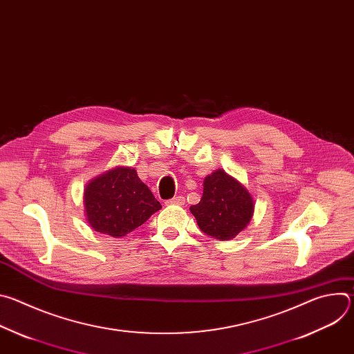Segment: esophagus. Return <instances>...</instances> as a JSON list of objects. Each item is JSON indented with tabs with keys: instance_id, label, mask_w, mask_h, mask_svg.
<instances>
[{
	"instance_id": "1",
	"label": "esophagus",
	"mask_w": 354,
	"mask_h": 354,
	"mask_svg": "<svg viewBox=\"0 0 354 354\" xmlns=\"http://www.w3.org/2000/svg\"><path fill=\"white\" fill-rule=\"evenodd\" d=\"M165 203L168 206H182V205H185V197L183 196H175V197L167 200Z\"/></svg>"
}]
</instances>
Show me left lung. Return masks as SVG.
I'll list each match as a JSON object with an SVG mask.
<instances>
[{
  "label": "left lung",
  "instance_id": "left-lung-1",
  "mask_svg": "<svg viewBox=\"0 0 354 354\" xmlns=\"http://www.w3.org/2000/svg\"><path fill=\"white\" fill-rule=\"evenodd\" d=\"M190 212L205 234L228 241L249 224L254 200L236 179L217 169L205 179L203 196Z\"/></svg>",
  "mask_w": 354,
  "mask_h": 354
}]
</instances>
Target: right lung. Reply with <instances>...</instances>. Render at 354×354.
Listing matches in <instances>:
<instances>
[{
    "instance_id": "right-lung-1",
    "label": "right lung",
    "mask_w": 354,
    "mask_h": 354,
    "mask_svg": "<svg viewBox=\"0 0 354 354\" xmlns=\"http://www.w3.org/2000/svg\"><path fill=\"white\" fill-rule=\"evenodd\" d=\"M84 205L89 225L115 238L131 232L161 209L133 168H115L91 180Z\"/></svg>"
}]
</instances>
